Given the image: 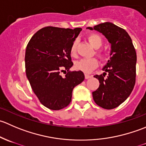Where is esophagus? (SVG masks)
<instances>
[{
	"label": "esophagus",
	"mask_w": 146,
	"mask_h": 146,
	"mask_svg": "<svg viewBox=\"0 0 146 146\" xmlns=\"http://www.w3.org/2000/svg\"><path fill=\"white\" fill-rule=\"evenodd\" d=\"M92 76H90V75H88V74H85V79H89V78H92Z\"/></svg>",
	"instance_id": "obj_1"
}]
</instances>
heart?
Returning a JSON list of instances; mask_svg holds the SVG:
<instances>
[{"label": "heart", "mask_w": 146, "mask_h": 146, "mask_svg": "<svg viewBox=\"0 0 146 146\" xmlns=\"http://www.w3.org/2000/svg\"><path fill=\"white\" fill-rule=\"evenodd\" d=\"M88 40L90 44L95 49H99L102 45V39L100 35L96 34H91L88 36ZM76 47L77 42H74L70 48V54L72 56L76 55ZM96 54L101 58H104V55L102 53L97 51ZM98 66V61L96 58H82L76 61L75 64V68L83 73H90L92 70L96 68Z\"/></svg>", "instance_id": "obj_1"}]
</instances>
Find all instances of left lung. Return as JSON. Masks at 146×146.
Returning a JSON list of instances; mask_svg holds the SVG:
<instances>
[{
    "label": "left lung",
    "instance_id": "left-lung-1",
    "mask_svg": "<svg viewBox=\"0 0 146 146\" xmlns=\"http://www.w3.org/2000/svg\"><path fill=\"white\" fill-rule=\"evenodd\" d=\"M87 29L100 32L111 44L110 60L102 68L104 72L94 76L100 85L92 92L93 100L106 110L116 108L129 98L136 82V53L131 38L125 29L109 22Z\"/></svg>",
    "mask_w": 146,
    "mask_h": 146
}]
</instances>
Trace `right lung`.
Wrapping results in <instances>:
<instances>
[{
    "mask_svg": "<svg viewBox=\"0 0 146 146\" xmlns=\"http://www.w3.org/2000/svg\"><path fill=\"white\" fill-rule=\"evenodd\" d=\"M81 28L46 27L32 36L26 47V76L44 106L59 110L71 102L73 88L83 81L82 71L70 72V48ZM65 72L63 78L60 72Z\"/></svg>",
    "mask_w": 146,
    "mask_h": 146,
    "instance_id": "right-lung-1",
    "label": "right lung"
}]
</instances>
